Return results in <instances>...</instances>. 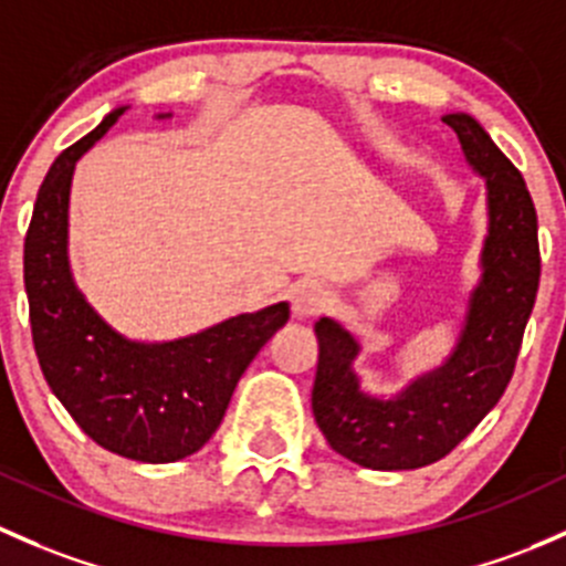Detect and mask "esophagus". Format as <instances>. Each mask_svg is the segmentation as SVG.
Masks as SVG:
<instances>
[{"label":"esophagus","mask_w":566,"mask_h":566,"mask_svg":"<svg viewBox=\"0 0 566 566\" xmlns=\"http://www.w3.org/2000/svg\"><path fill=\"white\" fill-rule=\"evenodd\" d=\"M331 303H333L331 290L317 282H303L293 290V314L298 319L317 317V314H323Z\"/></svg>","instance_id":"obj_1"}]
</instances>
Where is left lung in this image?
<instances>
[{
	"label": "left lung",
	"instance_id": "1",
	"mask_svg": "<svg viewBox=\"0 0 566 566\" xmlns=\"http://www.w3.org/2000/svg\"><path fill=\"white\" fill-rule=\"evenodd\" d=\"M463 157L485 178L488 235L478 287L467 303L461 336L450 358L420 374L398 396L360 390L353 360L360 342L342 323L319 317L312 409L338 455L379 472L420 469L439 461L496 407L515 360L539 287L537 211L526 181L469 113L442 116Z\"/></svg>",
	"mask_w": 566,
	"mask_h": 566
}]
</instances>
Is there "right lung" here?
Returning <instances> with one entry per match:
<instances>
[{
    "mask_svg": "<svg viewBox=\"0 0 566 566\" xmlns=\"http://www.w3.org/2000/svg\"><path fill=\"white\" fill-rule=\"evenodd\" d=\"M124 111L113 108L48 170L23 241V284L43 377L81 431L116 455L174 463L213 437L241 374L290 319V303L154 344L122 336L94 312L70 271V184L75 163Z\"/></svg>",
    "mask_w": 566,
    "mask_h": 566,
    "instance_id": "add662e5",
    "label": "right lung"
}]
</instances>
